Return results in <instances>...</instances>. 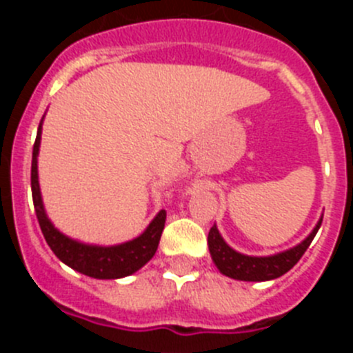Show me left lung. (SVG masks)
I'll use <instances>...</instances> for the list:
<instances>
[{"mask_svg":"<svg viewBox=\"0 0 353 353\" xmlns=\"http://www.w3.org/2000/svg\"><path fill=\"white\" fill-rule=\"evenodd\" d=\"M320 226H322V219L318 221L316 228L304 242H301L290 251L265 258L245 256V254L233 251L219 235L217 228L212 226L210 232H208V249H210L212 260L224 276L240 279V281H269V279H276V277L288 272L293 265L301 260L305 249L310 248V244L313 242Z\"/></svg>","mask_w":353,"mask_h":353,"instance_id":"8db88e82","label":"left lung"}]
</instances>
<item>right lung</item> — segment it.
Wrapping results in <instances>:
<instances>
[{
  "label": "right lung",
  "mask_w": 353,
  "mask_h": 353,
  "mask_svg": "<svg viewBox=\"0 0 353 353\" xmlns=\"http://www.w3.org/2000/svg\"><path fill=\"white\" fill-rule=\"evenodd\" d=\"M40 130L42 121L37 132L35 145H33V159H31V194H33V205H35L37 219H39L40 230L43 239L52 249L56 256L63 263L72 267L84 276L95 277V279H118L125 277L139 270L145 263L154 258L157 251L159 240H161L164 223H166V210H161L145 233L138 239L125 242V244L113 245V248H99V245H84L61 235L58 230L48 219L43 212L42 198L39 189V174H37V155L40 146Z\"/></svg>",
  "instance_id": "obj_1"
}]
</instances>
